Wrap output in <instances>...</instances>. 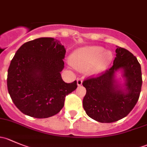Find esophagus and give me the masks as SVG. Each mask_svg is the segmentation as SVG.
<instances>
[{
  "instance_id": "1",
  "label": "esophagus",
  "mask_w": 147,
  "mask_h": 147,
  "mask_svg": "<svg viewBox=\"0 0 147 147\" xmlns=\"http://www.w3.org/2000/svg\"><path fill=\"white\" fill-rule=\"evenodd\" d=\"M77 84H78V86L82 85V79H80V78H78V79H77Z\"/></svg>"
}]
</instances>
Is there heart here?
<instances>
[{
	"label": "heart",
	"instance_id": "1",
	"mask_svg": "<svg viewBox=\"0 0 147 147\" xmlns=\"http://www.w3.org/2000/svg\"><path fill=\"white\" fill-rule=\"evenodd\" d=\"M113 59L111 51L100 46H86L78 49L71 56L70 62L79 70H87L91 75H97L105 71Z\"/></svg>",
	"mask_w": 147,
	"mask_h": 147
}]
</instances>
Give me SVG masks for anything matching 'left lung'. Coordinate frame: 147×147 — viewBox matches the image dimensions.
I'll use <instances>...</instances> for the list:
<instances>
[{"mask_svg":"<svg viewBox=\"0 0 147 147\" xmlns=\"http://www.w3.org/2000/svg\"><path fill=\"white\" fill-rule=\"evenodd\" d=\"M115 52L110 69L82 83L87 90L83 108L90 117L99 122L111 123L125 117L136 105L141 92L142 71L137 57L119 46ZM119 69L125 79L124 86L115 79V72Z\"/></svg>","mask_w":147,"mask_h":147,"instance_id":"left-lung-1","label":"left lung"}]
</instances>
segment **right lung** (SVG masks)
<instances>
[{"label":"right lung","instance_id":"add662e5","mask_svg":"<svg viewBox=\"0 0 147 147\" xmlns=\"http://www.w3.org/2000/svg\"><path fill=\"white\" fill-rule=\"evenodd\" d=\"M65 53L64 45L53 38L28 41L17 50L8 68L7 86L20 112L47 118L63 109L65 97L78 87L76 80L66 83L62 79Z\"/></svg>","mask_w":147,"mask_h":147}]
</instances>
